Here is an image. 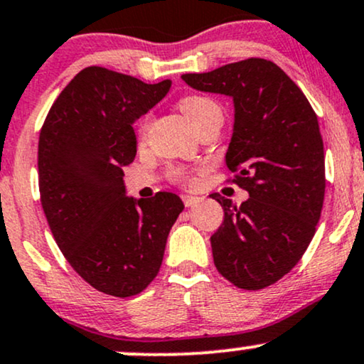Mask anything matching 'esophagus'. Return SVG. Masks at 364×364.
<instances>
[{
  "instance_id": "1",
  "label": "esophagus",
  "mask_w": 364,
  "mask_h": 364,
  "mask_svg": "<svg viewBox=\"0 0 364 364\" xmlns=\"http://www.w3.org/2000/svg\"><path fill=\"white\" fill-rule=\"evenodd\" d=\"M183 203H185V207H196V205L201 203V198L200 196H193V195H183Z\"/></svg>"
}]
</instances>
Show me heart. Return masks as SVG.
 I'll use <instances>...</instances> for the list:
<instances>
[{
  "label": "heart",
  "mask_w": 364,
  "mask_h": 364,
  "mask_svg": "<svg viewBox=\"0 0 364 364\" xmlns=\"http://www.w3.org/2000/svg\"><path fill=\"white\" fill-rule=\"evenodd\" d=\"M178 107L183 115H185L188 124L193 127V129L200 127L205 120H208L210 117L217 115V113H222L220 107H218L212 98H207V96H200V95L185 96V98L178 103ZM146 129H147V118H144L142 124H140V134L142 135L146 134ZM174 178L179 179V181H186V183L190 181V179L185 176V173H181V171H176V173H174Z\"/></svg>",
  "instance_id": "obj_1"
}]
</instances>
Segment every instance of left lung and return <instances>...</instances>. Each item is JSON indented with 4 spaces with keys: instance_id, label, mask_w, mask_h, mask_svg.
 I'll use <instances>...</instances> for the list:
<instances>
[{
    "instance_id": "obj_1",
    "label": "left lung",
    "mask_w": 364,
    "mask_h": 364,
    "mask_svg": "<svg viewBox=\"0 0 364 364\" xmlns=\"http://www.w3.org/2000/svg\"><path fill=\"white\" fill-rule=\"evenodd\" d=\"M181 80L234 102L225 163L249 198L235 207L210 195L224 208L210 242L222 277L244 290H261L300 261L321 218L326 164L317 115L300 87L266 59L252 57Z\"/></svg>"
}]
</instances>
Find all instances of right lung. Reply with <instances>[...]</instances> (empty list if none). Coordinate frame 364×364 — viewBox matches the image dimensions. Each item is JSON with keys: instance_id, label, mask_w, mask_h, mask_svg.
Instances as JSON below:
<instances>
[{"instance_id": "right-lung-1", "label": "right lung", "mask_w": 364, "mask_h": 364, "mask_svg": "<svg viewBox=\"0 0 364 364\" xmlns=\"http://www.w3.org/2000/svg\"><path fill=\"white\" fill-rule=\"evenodd\" d=\"M169 87L91 65L57 96L41 130L38 188L52 235L74 271L107 295L147 288L185 208L168 191L127 196L122 171L137 152L135 120Z\"/></svg>"}]
</instances>
